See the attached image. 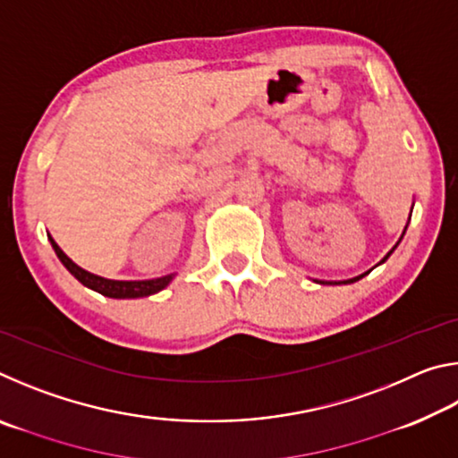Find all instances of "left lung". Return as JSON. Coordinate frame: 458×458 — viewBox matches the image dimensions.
I'll return each instance as SVG.
<instances>
[{"mask_svg": "<svg viewBox=\"0 0 458 458\" xmlns=\"http://www.w3.org/2000/svg\"><path fill=\"white\" fill-rule=\"evenodd\" d=\"M404 232H406V230H404ZM402 236H404V234H402ZM400 240H402V238H400ZM394 248H396V246H394ZM390 254H392V250L386 254V259H384L382 262H386V260H387V257H390ZM368 273H369V270H368ZM368 273H363V275H360V276H355V278H350V281H344V283H355V281H360V278H363V276H366Z\"/></svg>", "mask_w": 458, "mask_h": 458, "instance_id": "obj_1", "label": "left lung"}]
</instances>
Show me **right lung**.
Returning <instances> with one entry per match:
<instances>
[{
	"instance_id": "add662e5",
	"label": "right lung",
	"mask_w": 458,
	"mask_h": 458,
	"mask_svg": "<svg viewBox=\"0 0 458 458\" xmlns=\"http://www.w3.org/2000/svg\"><path fill=\"white\" fill-rule=\"evenodd\" d=\"M50 242H52L54 252H56L58 259L62 260V265L71 270V273L76 278H79V281L84 286H89V289L105 294V297H113V299L147 297V294H153V293H157L161 289H165L169 281L174 278V275H167V276H161V278H151V281H108V278L90 275L89 270H84L79 265H74V262L60 250V246L54 242L52 238H50Z\"/></svg>"
}]
</instances>
